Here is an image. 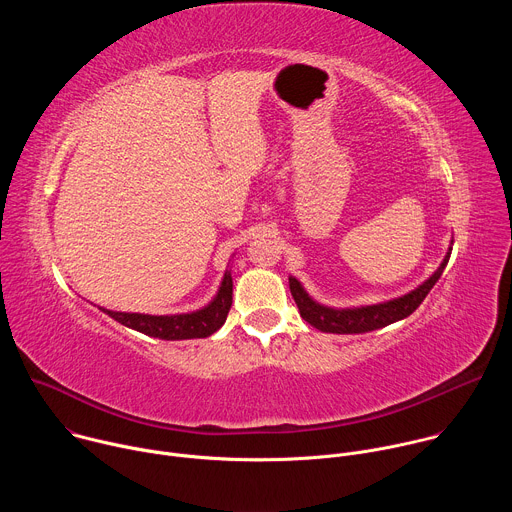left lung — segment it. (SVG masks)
<instances>
[{
    "instance_id": "1",
    "label": "left lung",
    "mask_w": 512,
    "mask_h": 512,
    "mask_svg": "<svg viewBox=\"0 0 512 512\" xmlns=\"http://www.w3.org/2000/svg\"><path fill=\"white\" fill-rule=\"evenodd\" d=\"M450 255H452V247L448 249L440 267H437L421 285L411 289L409 294H405L401 298L381 302V304H373V306H358V308H330V306H324L308 294L304 285L294 275H289V291H291V296H294V300L298 304L300 316L310 326L318 328L320 332L364 334V332L385 328V326H389L393 322H399V320L407 318L409 314H413L419 308V304L425 300V296L429 294V289L437 283V279L442 277V273H444V269L450 261Z\"/></svg>"
}]
</instances>
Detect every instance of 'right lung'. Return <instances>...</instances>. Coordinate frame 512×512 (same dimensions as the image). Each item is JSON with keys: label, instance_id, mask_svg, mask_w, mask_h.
<instances>
[{"label": "right lung", "instance_id": "add662e5", "mask_svg": "<svg viewBox=\"0 0 512 512\" xmlns=\"http://www.w3.org/2000/svg\"><path fill=\"white\" fill-rule=\"evenodd\" d=\"M233 304V277L231 269L225 271V277L218 287L216 296L200 310L188 314H170V316H152V314H133V312H113L103 310L107 316L119 324L162 340H190L206 338L221 328L229 316Z\"/></svg>", "mask_w": 512, "mask_h": 512}]
</instances>
